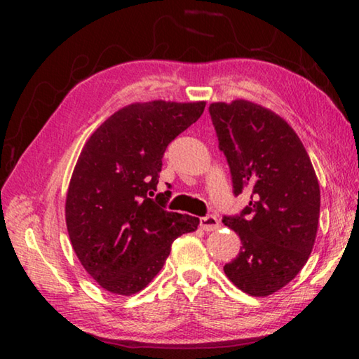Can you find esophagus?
Returning <instances> with one entry per match:
<instances>
[{
  "label": "esophagus",
  "mask_w": 359,
  "mask_h": 359,
  "mask_svg": "<svg viewBox=\"0 0 359 359\" xmlns=\"http://www.w3.org/2000/svg\"><path fill=\"white\" fill-rule=\"evenodd\" d=\"M199 224H201V228L204 231H215V229H218V226H220V224H218L217 217H214V215L203 217L201 222H199Z\"/></svg>",
  "instance_id": "obj_1"
}]
</instances>
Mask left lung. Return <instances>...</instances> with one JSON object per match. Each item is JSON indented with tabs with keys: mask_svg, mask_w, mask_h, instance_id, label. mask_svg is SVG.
Instances as JSON below:
<instances>
[{
	"mask_svg": "<svg viewBox=\"0 0 359 359\" xmlns=\"http://www.w3.org/2000/svg\"><path fill=\"white\" fill-rule=\"evenodd\" d=\"M226 155L234 194L252 201L223 223L236 231L241 252L223 271L257 297L276 293L299 274L317 238L320 185L296 131L271 109L247 100L209 106Z\"/></svg>",
	"mask_w": 359,
	"mask_h": 359,
	"instance_id": "obj_1",
	"label": "left lung"
}]
</instances>
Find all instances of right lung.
<instances>
[{
  "label": "right lung",
  "instance_id": "add662e5",
  "mask_svg": "<svg viewBox=\"0 0 359 359\" xmlns=\"http://www.w3.org/2000/svg\"><path fill=\"white\" fill-rule=\"evenodd\" d=\"M205 101L133 102L95 130L66 193V228L79 261L101 288L131 296L161 271L179 236L199 218L168 212L156 194L168 144L201 117Z\"/></svg>",
  "mask_w": 359,
  "mask_h": 359
}]
</instances>
